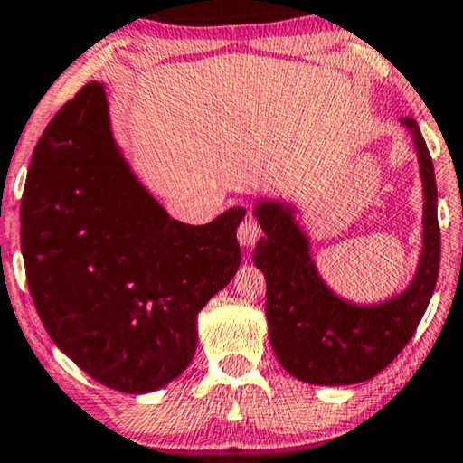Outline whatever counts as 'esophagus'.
<instances>
[{"instance_id": "obj_1", "label": "esophagus", "mask_w": 463, "mask_h": 463, "mask_svg": "<svg viewBox=\"0 0 463 463\" xmlns=\"http://www.w3.org/2000/svg\"><path fill=\"white\" fill-rule=\"evenodd\" d=\"M261 236V227L255 219H246L238 227V242L242 246H252Z\"/></svg>"}]
</instances>
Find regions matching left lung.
Listing matches in <instances>:
<instances>
[{"instance_id": "8db88e82", "label": "left lung", "mask_w": 463, "mask_h": 463, "mask_svg": "<svg viewBox=\"0 0 463 463\" xmlns=\"http://www.w3.org/2000/svg\"><path fill=\"white\" fill-rule=\"evenodd\" d=\"M413 138L423 189L421 250L401 293L377 303L345 299L328 287L312 259V242L293 202L257 198L261 225L252 261L265 276L269 341L284 371L312 385H352L382 373L413 337L432 299L440 265L439 194L434 166L413 118H401Z\"/></svg>"}]
</instances>
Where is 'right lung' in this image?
Returning <instances> with one entry per match:
<instances>
[{
	"label": "right lung",
	"mask_w": 463,
	"mask_h": 463,
	"mask_svg": "<svg viewBox=\"0 0 463 463\" xmlns=\"http://www.w3.org/2000/svg\"><path fill=\"white\" fill-rule=\"evenodd\" d=\"M244 214L170 219L113 137L105 84H86L37 141L21 202L27 284L50 339L107 388H166L192 363L198 314L236 276Z\"/></svg>",
	"instance_id": "add662e5"
}]
</instances>
